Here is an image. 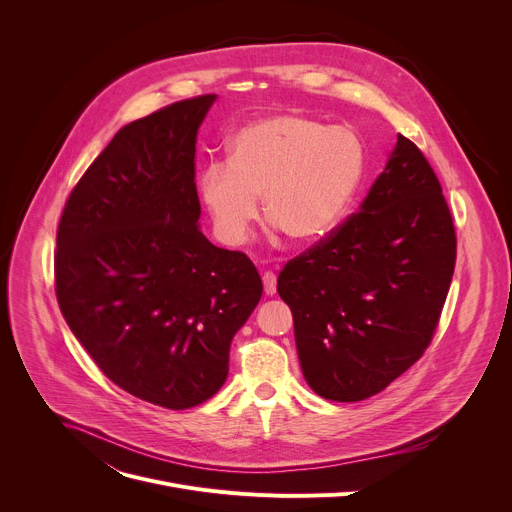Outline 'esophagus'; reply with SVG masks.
Instances as JSON below:
<instances>
[{
	"instance_id": "1",
	"label": "esophagus",
	"mask_w": 512,
	"mask_h": 512,
	"mask_svg": "<svg viewBox=\"0 0 512 512\" xmlns=\"http://www.w3.org/2000/svg\"><path fill=\"white\" fill-rule=\"evenodd\" d=\"M263 287H265V294L267 296H275V291H277V275L273 271H265L263 273Z\"/></svg>"
}]
</instances>
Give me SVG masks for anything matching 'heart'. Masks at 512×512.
<instances>
[{
    "label": "heart",
    "mask_w": 512,
    "mask_h": 512,
    "mask_svg": "<svg viewBox=\"0 0 512 512\" xmlns=\"http://www.w3.org/2000/svg\"><path fill=\"white\" fill-rule=\"evenodd\" d=\"M364 176V145L346 125L281 113L233 133L229 156L210 162L198 180L216 235L241 245L263 210L296 241L336 229Z\"/></svg>",
    "instance_id": "heart-1"
}]
</instances>
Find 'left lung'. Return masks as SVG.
<instances>
[{
	"mask_svg": "<svg viewBox=\"0 0 512 512\" xmlns=\"http://www.w3.org/2000/svg\"><path fill=\"white\" fill-rule=\"evenodd\" d=\"M454 265L440 180L399 133L360 210L277 277L312 391L354 403L401 377L433 338Z\"/></svg>",
	"mask_w": 512,
	"mask_h": 512,
	"instance_id": "8db88e82",
	"label": "left lung"
}]
</instances>
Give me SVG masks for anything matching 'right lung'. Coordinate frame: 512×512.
Here are the masks:
<instances>
[{
  "instance_id": "1",
  "label": "right lung",
  "mask_w": 512,
  "mask_h": 512,
  "mask_svg": "<svg viewBox=\"0 0 512 512\" xmlns=\"http://www.w3.org/2000/svg\"><path fill=\"white\" fill-rule=\"evenodd\" d=\"M216 95L121 127L72 188L56 233L60 312L117 387L166 409L210 399L263 283L200 231L196 135Z\"/></svg>"
}]
</instances>
